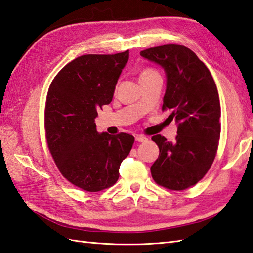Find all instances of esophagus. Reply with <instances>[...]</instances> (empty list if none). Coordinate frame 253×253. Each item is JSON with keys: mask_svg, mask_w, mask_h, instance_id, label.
Returning <instances> with one entry per match:
<instances>
[{"mask_svg": "<svg viewBox=\"0 0 253 253\" xmlns=\"http://www.w3.org/2000/svg\"><path fill=\"white\" fill-rule=\"evenodd\" d=\"M135 138L138 142H146L148 140V138L143 135H136Z\"/></svg>", "mask_w": 253, "mask_h": 253, "instance_id": "obj_1", "label": "esophagus"}]
</instances>
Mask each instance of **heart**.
Returning a JSON list of instances; mask_svg holds the SVG:
<instances>
[{"instance_id":"heart-1","label":"heart","mask_w":253,"mask_h":253,"mask_svg":"<svg viewBox=\"0 0 253 253\" xmlns=\"http://www.w3.org/2000/svg\"><path fill=\"white\" fill-rule=\"evenodd\" d=\"M158 74L159 73L155 71V69H153L151 67H146L144 69H142L141 73H140V79L149 77V76H152V75H158Z\"/></svg>"}]
</instances>
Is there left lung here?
<instances>
[{
    "instance_id": "8db88e82",
    "label": "left lung",
    "mask_w": 253,
    "mask_h": 253,
    "mask_svg": "<svg viewBox=\"0 0 253 253\" xmlns=\"http://www.w3.org/2000/svg\"><path fill=\"white\" fill-rule=\"evenodd\" d=\"M140 55L164 68L168 78L162 111L178 124L175 142L157 135L160 154L151 166L158 185L185 190L200 181L211 168L221 136V104L208 67L190 49L179 44L150 47Z\"/></svg>"
}]
</instances>
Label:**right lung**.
<instances>
[{
    "mask_svg": "<svg viewBox=\"0 0 253 253\" xmlns=\"http://www.w3.org/2000/svg\"><path fill=\"white\" fill-rule=\"evenodd\" d=\"M129 51L85 54L64 66L47 90L44 129L58 170L80 189L98 192L115 184L135 138L96 131L98 110L110 104Z\"/></svg>",
    "mask_w": 253,
    "mask_h": 253,
    "instance_id": "add662e5",
    "label": "right lung"
}]
</instances>
